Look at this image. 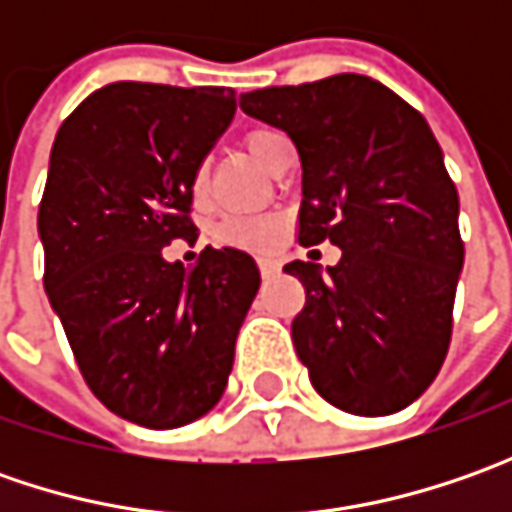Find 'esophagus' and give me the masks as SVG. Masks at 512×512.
Masks as SVG:
<instances>
[{
	"label": "esophagus",
	"instance_id": "esophagus-1",
	"mask_svg": "<svg viewBox=\"0 0 512 512\" xmlns=\"http://www.w3.org/2000/svg\"><path fill=\"white\" fill-rule=\"evenodd\" d=\"M259 270H262L265 279H270V276L279 273V262H273V259H259Z\"/></svg>",
	"mask_w": 512,
	"mask_h": 512
}]
</instances>
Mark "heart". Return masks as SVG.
<instances>
[{
	"label": "heart",
	"instance_id": "b5f03b06",
	"mask_svg": "<svg viewBox=\"0 0 512 512\" xmlns=\"http://www.w3.org/2000/svg\"><path fill=\"white\" fill-rule=\"evenodd\" d=\"M245 145L256 162H262L267 170H276L287 148V139L276 130L259 128L247 133ZM193 185H196V190L205 185V170L202 168L196 170ZM276 233H279V219H273V216H230L219 225V239L242 247H267L276 239Z\"/></svg>",
	"mask_w": 512,
	"mask_h": 512
}]
</instances>
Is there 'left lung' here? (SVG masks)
Wrapping results in <instances>:
<instances>
[{
	"label": "left lung",
	"mask_w": 512,
	"mask_h": 512,
	"mask_svg": "<svg viewBox=\"0 0 512 512\" xmlns=\"http://www.w3.org/2000/svg\"><path fill=\"white\" fill-rule=\"evenodd\" d=\"M242 110L296 145L299 245L342 247L327 273L285 265L307 296L293 344L310 382L356 416L402 410L447 356L464 265L459 193L433 130L359 73L253 90Z\"/></svg>",
	"instance_id": "1"
}]
</instances>
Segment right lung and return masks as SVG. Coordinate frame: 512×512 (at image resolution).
Masks as SVG:
<instances>
[{"label": "right lung", "mask_w": 512, "mask_h": 512, "mask_svg": "<svg viewBox=\"0 0 512 512\" xmlns=\"http://www.w3.org/2000/svg\"><path fill=\"white\" fill-rule=\"evenodd\" d=\"M236 113V90L113 82L56 133L39 236L45 290L79 373L116 416L170 430L225 393L233 347L259 290L256 259L196 245L193 176Z\"/></svg>", "instance_id": "1"}]
</instances>
